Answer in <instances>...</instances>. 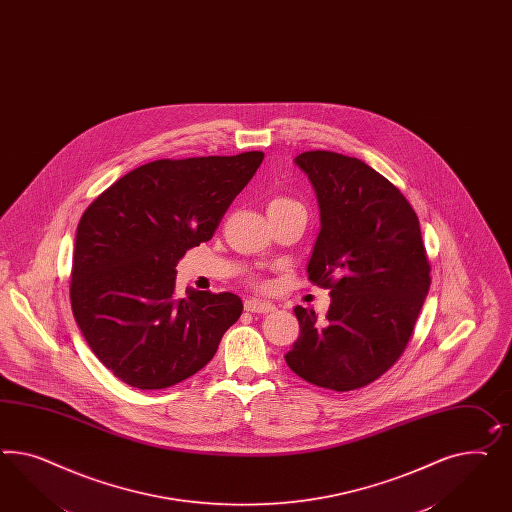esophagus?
<instances>
[{"mask_svg":"<svg viewBox=\"0 0 512 512\" xmlns=\"http://www.w3.org/2000/svg\"><path fill=\"white\" fill-rule=\"evenodd\" d=\"M245 310L258 312V314H267V312H273V310H275V305L269 303V301H262V299L252 297V299L245 301Z\"/></svg>","mask_w":512,"mask_h":512,"instance_id":"obj_1","label":"esophagus"}]
</instances>
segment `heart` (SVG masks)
Returning a JSON list of instances; mask_svg holds the SVG:
<instances>
[{
	"label": "heart",
	"instance_id": "1",
	"mask_svg": "<svg viewBox=\"0 0 512 512\" xmlns=\"http://www.w3.org/2000/svg\"><path fill=\"white\" fill-rule=\"evenodd\" d=\"M290 202H292V200H288V198H275V200H271L269 207H271V205L290 204Z\"/></svg>",
	"mask_w": 512,
	"mask_h": 512
}]
</instances>
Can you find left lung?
<instances>
[{
    "mask_svg": "<svg viewBox=\"0 0 512 512\" xmlns=\"http://www.w3.org/2000/svg\"><path fill=\"white\" fill-rule=\"evenodd\" d=\"M295 164L320 205L310 282L329 288L318 320L295 307L301 333L286 363L303 380L353 391L378 380L406 350L430 288L419 219L404 194L359 159L307 151Z\"/></svg>",
    "mask_w": 512,
    "mask_h": 512,
    "instance_id": "left-lung-1",
    "label": "left lung"
}]
</instances>
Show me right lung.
<instances>
[{
    "mask_svg": "<svg viewBox=\"0 0 512 512\" xmlns=\"http://www.w3.org/2000/svg\"><path fill=\"white\" fill-rule=\"evenodd\" d=\"M262 151L147 162L89 205L76 228L71 305L89 348L116 378L166 389L202 370L234 325L235 293H176V265L209 241Z\"/></svg>",
    "mask_w": 512,
    "mask_h": 512,
    "instance_id": "add662e5",
    "label": "right lung"
}]
</instances>
